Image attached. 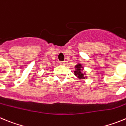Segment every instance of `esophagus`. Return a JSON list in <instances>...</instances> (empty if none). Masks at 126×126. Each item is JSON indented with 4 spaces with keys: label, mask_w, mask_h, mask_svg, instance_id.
I'll list each match as a JSON object with an SVG mask.
<instances>
[{
    "label": "esophagus",
    "mask_w": 126,
    "mask_h": 126,
    "mask_svg": "<svg viewBox=\"0 0 126 126\" xmlns=\"http://www.w3.org/2000/svg\"><path fill=\"white\" fill-rule=\"evenodd\" d=\"M60 65H65V62L64 61H60Z\"/></svg>",
    "instance_id": "esophagus-1"
}]
</instances>
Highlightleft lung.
Returning <instances> with one entry per match:
<instances>
[{
    "label": "left lung",
    "mask_w": 126,
    "mask_h": 126,
    "mask_svg": "<svg viewBox=\"0 0 126 126\" xmlns=\"http://www.w3.org/2000/svg\"><path fill=\"white\" fill-rule=\"evenodd\" d=\"M76 71L74 72L75 75L78 76V77L79 79H84V77L83 76V74L81 72V69L82 68L81 64H78V65H76Z\"/></svg>",
    "instance_id": "8db88e82"
}]
</instances>
